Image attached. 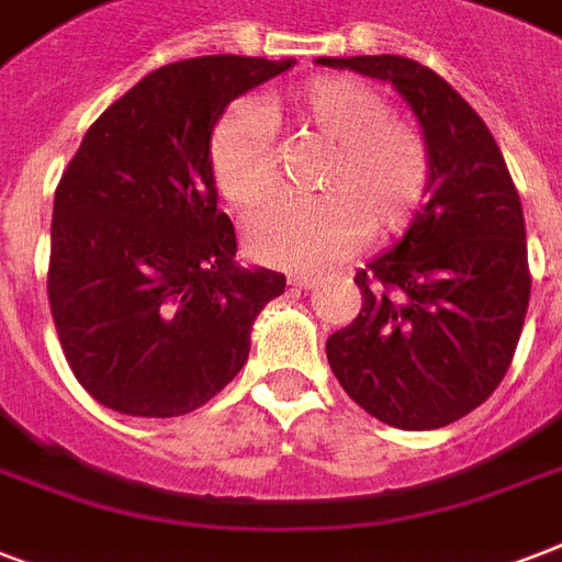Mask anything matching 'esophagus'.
Here are the masks:
<instances>
[{"label":"esophagus","instance_id":"1","mask_svg":"<svg viewBox=\"0 0 562 562\" xmlns=\"http://www.w3.org/2000/svg\"><path fill=\"white\" fill-rule=\"evenodd\" d=\"M315 277H308V273H289V285L291 289H300V291H306V289H315Z\"/></svg>","mask_w":562,"mask_h":562}]
</instances>
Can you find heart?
I'll use <instances>...</instances> for the list:
<instances>
[{"instance_id": "obj_1", "label": "heart", "mask_w": 562, "mask_h": 562, "mask_svg": "<svg viewBox=\"0 0 562 562\" xmlns=\"http://www.w3.org/2000/svg\"><path fill=\"white\" fill-rule=\"evenodd\" d=\"M271 125L324 145L317 194H277L247 221L250 254L273 268L324 271L361 236L408 227L431 175V151L382 92L347 75H321L294 90L238 104L210 139V175L224 201L254 210L277 187Z\"/></svg>"}]
</instances>
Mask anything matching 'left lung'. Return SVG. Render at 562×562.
<instances>
[{"label": "left lung", "mask_w": 562, "mask_h": 562, "mask_svg": "<svg viewBox=\"0 0 562 562\" xmlns=\"http://www.w3.org/2000/svg\"><path fill=\"white\" fill-rule=\"evenodd\" d=\"M317 64L391 81L431 151L428 203L391 254L356 273L361 312L329 335L326 359L375 419L443 428L496 391L522 335L531 268L519 192L487 125L428 66L400 55Z\"/></svg>", "instance_id": "obj_1"}]
</instances>
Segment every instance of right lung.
Segmentation results:
<instances>
[{
	"instance_id": "1",
	"label": "right lung",
	"mask_w": 562,
	"mask_h": 562,
	"mask_svg": "<svg viewBox=\"0 0 562 562\" xmlns=\"http://www.w3.org/2000/svg\"><path fill=\"white\" fill-rule=\"evenodd\" d=\"M294 60L160 66L90 125L55 189L48 306L75 379L131 417L201 408L245 368L250 326L285 291L236 265L210 136L229 101Z\"/></svg>"
}]
</instances>
